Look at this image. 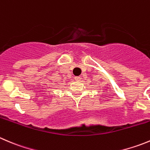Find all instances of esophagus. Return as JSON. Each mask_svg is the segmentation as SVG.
<instances>
[{"label": "esophagus", "instance_id": "esophagus-1", "mask_svg": "<svg viewBox=\"0 0 150 150\" xmlns=\"http://www.w3.org/2000/svg\"><path fill=\"white\" fill-rule=\"evenodd\" d=\"M74 78H75V81H81V77H79V76H76V77H75Z\"/></svg>", "mask_w": 150, "mask_h": 150}]
</instances>
